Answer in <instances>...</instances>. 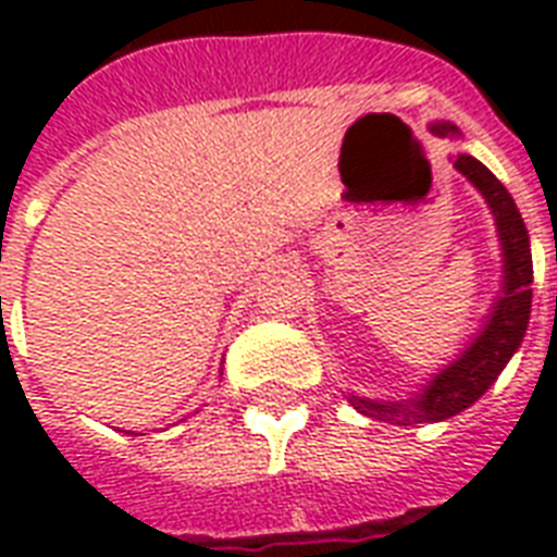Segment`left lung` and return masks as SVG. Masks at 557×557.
Instances as JSON below:
<instances>
[{
    "instance_id": "8db88e82",
    "label": "left lung",
    "mask_w": 557,
    "mask_h": 557,
    "mask_svg": "<svg viewBox=\"0 0 557 557\" xmlns=\"http://www.w3.org/2000/svg\"><path fill=\"white\" fill-rule=\"evenodd\" d=\"M431 133L442 138L450 135L457 141L462 138L459 126L450 121H433ZM454 170L471 182V187L483 196L492 210L503 262L500 292L488 306L474 338L459 349V356L450 364L433 372L413 393L401 398H370L347 393L349 405L356 407L358 413L379 419V422L431 424L462 413L497 381L527 335L529 312H532V245H529L523 216L511 193L471 152H457Z\"/></svg>"
}]
</instances>
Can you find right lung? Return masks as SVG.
Wrapping results in <instances>:
<instances>
[{
  "instance_id": "1",
  "label": "right lung",
  "mask_w": 557,
  "mask_h": 557,
  "mask_svg": "<svg viewBox=\"0 0 557 557\" xmlns=\"http://www.w3.org/2000/svg\"><path fill=\"white\" fill-rule=\"evenodd\" d=\"M182 422H185V419H182ZM129 433H133V436H144V433H135V431H129Z\"/></svg>"
}]
</instances>
